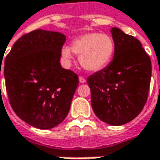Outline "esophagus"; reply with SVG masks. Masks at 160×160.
Segmentation results:
<instances>
[{
    "label": "esophagus",
    "mask_w": 160,
    "mask_h": 160,
    "mask_svg": "<svg viewBox=\"0 0 160 160\" xmlns=\"http://www.w3.org/2000/svg\"><path fill=\"white\" fill-rule=\"evenodd\" d=\"M79 78V82L81 83H85V79H84V77H78Z\"/></svg>",
    "instance_id": "esophagus-1"
}]
</instances>
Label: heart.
<instances>
[{
  "mask_svg": "<svg viewBox=\"0 0 160 160\" xmlns=\"http://www.w3.org/2000/svg\"><path fill=\"white\" fill-rule=\"evenodd\" d=\"M115 43L110 36L99 33L84 34L72 42L69 46L62 47L61 57L65 64L69 66L74 53L79 55L80 64L91 72H97L106 68L113 58Z\"/></svg>",
  "mask_w": 160,
  "mask_h": 160,
  "instance_id": "1",
  "label": "heart"
}]
</instances>
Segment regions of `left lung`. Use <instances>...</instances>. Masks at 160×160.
Here are the masks:
<instances>
[{"label":"left lung","instance_id":"obj_1","mask_svg":"<svg viewBox=\"0 0 160 160\" xmlns=\"http://www.w3.org/2000/svg\"><path fill=\"white\" fill-rule=\"evenodd\" d=\"M112 61L87 78L93 112L111 126L135 118L147 102L151 77V58L139 40L113 28Z\"/></svg>","mask_w":160,"mask_h":160}]
</instances>
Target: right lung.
I'll list each match as a JSON object with an SVG mask.
<instances>
[{
	"label": "right lung",
	"instance_id": "add662e5",
	"mask_svg": "<svg viewBox=\"0 0 160 160\" xmlns=\"http://www.w3.org/2000/svg\"><path fill=\"white\" fill-rule=\"evenodd\" d=\"M65 42L61 33L37 29L21 36L5 58L9 103L19 118L39 129L66 118L78 85L77 74L59 63Z\"/></svg>",
	"mask_w": 160,
	"mask_h": 160
}]
</instances>
